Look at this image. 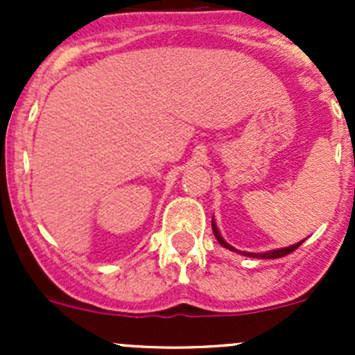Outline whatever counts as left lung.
Listing matches in <instances>:
<instances>
[{
    "label": "left lung",
    "mask_w": 355,
    "mask_h": 355,
    "mask_svg": "<svg viewBox=\"0 0 355 355\" xmlns=\"http://www.w3.org/2000/svg\"><path fill=\"white\" fill-rule=\"evenodd\" d=\"M211 227H213V234H214V237H216V241L220 242L221 245L227 247V249H230V250H234V252L242 254V256H247V257H257V259H259V257H261V259H277V257H284V256H287V254L293 252V250H295L297 247H299V245L302 244V242H304V241H300V242H297V244H293V245H290V247H284V249L268 250V252H261V254H257V252H242V250H237V249H235V247H232L230 244H228V242H225V241H223V237H221V234H220V230H218L216 223H214V218H213V220H211Z\"/></svg>",
    "instance_id": "left-lung-1"
}]
</instances>
